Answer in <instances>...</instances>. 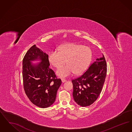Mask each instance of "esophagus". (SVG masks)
<instances>
[{"mask_svg": "<svg viewBox=\"0 0 132 132\" xmlns=\"http://www.w3.org/2000/svg\"><path fill=\"white\" fill-rule=\"evenodd\" d=\"M61 81H62V82H65L66 81V80L65 79H61Z\"/></svg>", "mask_w": 132, "mask_h": 132, "instance_id": "obj_1", "label": "esophagus"}]
</instances>
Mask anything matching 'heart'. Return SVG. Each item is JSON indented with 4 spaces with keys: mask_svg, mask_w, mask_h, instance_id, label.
Returning <instances> with one entry per match:
<instances>
[{
    "mask_svg": "<svg viewBox=\"0 0 132 132\" xmlns=\"http://www.w3.org/2000/svg\"><path fill=\"white\" fill-rule=\"evenodd\" d=\"M92 55V51L89 47L69 43L61 45L59 51H50L48 58L50 64L57 69L67 62V65L57 71L59 77H66L74 73L80 74L85 72L91 62Z\"/></svg>",
    "mask_w": 132,
    "mask_h": 132,
    "instance_id": "b5f03b06",
    "label": "heart"
}]
</instances>
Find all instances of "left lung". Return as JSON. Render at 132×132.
Wrapping results in <instances>:
<instances>
[{"instance_id":"left-lung-1","label":"left lung","mask_w":132,"mask_h":132,"mask_svg":"<svg viewBox=\"0 0 132 132\" xmlns=\"http://www.w3.org/2000/svg\"><path fill=\"white\" fill-rule=\"evenodd\" d=\"M106 73V62L103 55L102 57L97 58L81 76L72 81L73 98L78 105L89 106L97 100L103 88Z\"/></svg>"}]
</instances>
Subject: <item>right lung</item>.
Segmentation results:
<instances>
[{"mask_svg":"<svg viewBox=\"0 0 132 132\" xmlns=\"http://www.w3.org/2000/svg\"><path fill=\"white\" fill-rule=\"evenodd\" d=\"M39 60L37 64L33 61ZM48 55L35 44L26 53L23 60V80L26 94L31 102L40 108H47L55 101L61 80L50 69Z\"/></svg>","mask_w":132,"mask_h":132,"instance_id":"obj_1","label":"right lung"}]
</instances>
